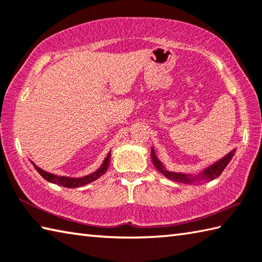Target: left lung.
<instances>
[{"instance_id": "left-lung-1", "label": "left lung", "mask_w": 262, "mask_h": 262, "mask_svg": "<svg viewBox=\"0 0 262 262\" xmlns=\"http://www.w3.org/2000/svg\"><path fill=\"white\" fill-rule=\"evenodd\" d=\"M235 152H236V149L231 150L229 154L226 155L223 158L217 160L216 163L212 164L211 166H208V167L204 168L197 174H185V173L174 172V170L167 169L165 167V165L159 160L158 157H157L154 147H151V160H152V164L155 165V167L167 179L175 181V182L196 184V183H201L202 181H212L214 179H216L217 177H220L221 173L227 167V165L230 163L232 157L235 156Z\"/></svg>"}]
</instances>
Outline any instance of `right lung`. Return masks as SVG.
Listing matches in <instances>:
<instances>
[{"label": "right lung", "mask_w": 262, "mask_h": 262, "mask_svg": "<svg viewBox=\"0 0 262 262\" xmlns=\"http://www.w3.org/2000/svg\"><path fill=\"white\" fill-rule=\"evenodd\" d=\"M110 159H111V151L108 152L107 156L105 157V159L103 160L102 165L99 166V167L95 170V172L85 175V177H82V178L59 177V175L46 172V170H43L42 168L37 167V166L33 163V161H31V163L33 164V166H34V168L37 170V173H39L45 180L48 181V182L58 184V185H61V187H66V188H79V187H81V185L93 182V181L97 180L98 178H101L103 174H105L107 168H108V165H110Z\"/></svg>", "instance_id": "1"}]
</instances>
